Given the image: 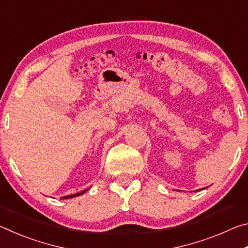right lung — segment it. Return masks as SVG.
<instances>
[{
    "instance_id": "right-lung-1",
    "label": "right lung",
    "mask_w": 248,
    "mask_h": 248,
    "mask_svg": "<svg viewBox=\"0 0 248 248\" xmlns=\"http://www.w3.org/2000/svg\"><path fill=\"white\" fill-rule=\"evenodd\" d=\"M86 191H87V189L83 190V191H81V192H78V194H75V195H71V196H64V197H62L61 199H69V198H73V197H78V196H81V195H83L84 192H86Z\"/></svg>"
}]
</instances>
